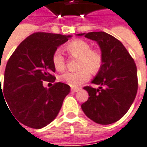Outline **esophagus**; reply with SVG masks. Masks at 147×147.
<instances>
[{"label": "esophagus", "instance_id": "esophagus-1", "mask_svg": "<svg viewBox=\"0 0 147 147\" xmlns=\"http://www.w3.org/2000/svg\"><path fill=\"white\" fill-rule=\"evenodd\" d=\"M71 91L74 92V93H76V92L79 91V89H78V88H73V89H71Z\"/></svg>", "mask_w": 147, "mask_h": 147}]
</instances>
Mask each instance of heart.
Returning a JSON list of instances; mask_svg holds the SVG:
<instances>
[{"label": "heart", "instance_id": "1", "mask_svg": "<svg viewBox=\"0 0 147 147\" xmlns=\"http://www.w3.org/2000/svg\"><path fill=\"white\" fill-rule=\"evenodd\" d=\"M67 51L73 57L79 58V68L75 73H66L60 76V80L69 85L76 88L86 82L90 78V72L96 74L100 71L103 63V58L99 51L91 49V45L88 42L81 39L74 40L67 46ZM53 67L58 72H63L66 68L65 58L61 51L57 50L52 58Z\"/></svg>", "mask_w": 147, "mask_h": 147}]
</instances>
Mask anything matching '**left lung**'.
Segmentation results:
<instances>
[{
	"mask_svg": "<svg viewBox=\"0 0 147 147\" xmlns=\"http://www.w3.org/2000/svg\"><path fill=\"white\" fill-rule=\"evenodd\" d=\"M77 36L96 42L103 58L100 71L92 80L100 87L84 88L89 93V99L81 108L95 123H115L126 114L137 93V69L134 59L118 39L105 32L79 33Z\"/></svg>",
	"mask_w": 147,
	"mask_h": 147,
	"instance_id": "left-lung-1",
	"label": "left lung"
}]
</instances>
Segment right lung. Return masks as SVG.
<instances>
[{
    "instance_id": "right-lung-1",
    "label": "right lung",
    "mask_w": 147,
    "mask_h": 147,
    "mask_svg": "<svg viewBox=\"0 0 147 147\" xmlns=\"http://www.w3.org/2000/svg\"><path fill=\"white\" fill-rule=\"evenodd\" d=\"M71 37L35 32L22 41L9 58L3 93L0 92L4 94L10 113L24 125L41 129L57 117L70 87L58 82L47 89L42 82L55 81L52 75L55 72L53 55Z\"/></svg>"
}]
</instances>
